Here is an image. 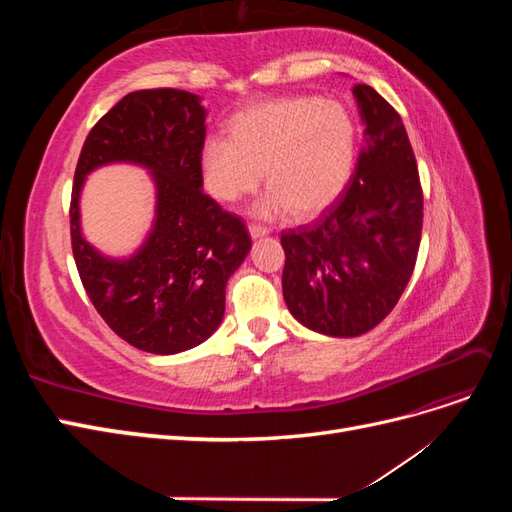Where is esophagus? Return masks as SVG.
<instances>
[{"label": "esophagus", "instance_id": "34e87169", "mask_svg": "<svg viewBox=\"0 0 512 512\" xmlns=\"http://www.w3.org/2000/svg\"><path fill=\"white\" fill-rule=\"evenodd\" d=\"M250 235L256 239V237H265V235H269V228L267 226H262V224H256V222H252L250 226Z\"/></svg>", "mask_w": 512, "mask_h": 512}]
</instances>
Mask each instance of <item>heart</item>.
I'll list each match as a JSON object with an SVG mask.
<instances>
[{
	"label": "heart",
	"mask_w": 512,
	"mask_h": 512,
	"mask_svg": "<svg viewBox=\"0 0 512 512\" xmlns=\"http://www.w3.org/2000/svg\"><path fill=\"white\" fill-rule=\"evenodd\" d=\"M356 149L354 123L342 104L294 96L254 104L228 121V138H209L200 164L209 192L237 203L265 177L262 213L288 209L314 218L344 190Z\"/></svg>",
	"instance_id": "heart-1"
}]
</instances>
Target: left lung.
<instances>
[{"label":"left lung","instance_id":"obj_1","mask_svg":"<svg viewBox=\"0 0 512 512\" xmlns=\"http://www.w3.org/2000/svg\"><path fill=\"white\" fill-rule=\"evenodd\" d=\"M352 94L365 138L350 181L314 222L280 237L290 314L333 337L363 335L393 312L423 230V188L404 121L374 87L356 83Z\"/></svg>","mask_w":512,"mask_h":512}]
</instances>
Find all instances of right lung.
I'll return each mask as SVG.
<instances>
[{"instance_id":"right-lung-1","label":"right lung","mask_w":512,"mask_h":512,"mask_svg":"<svg viewBox=\"0 0 512 512\" xmlns=\"http://www.w3.org/2000/svg\"><path fill=\"white\" fill-rule=\"evenodd\" d=\"M205 136L190 91H132L91 128L74 170L70 241L83 288L123 342L151 354L190 350L220 327L226 282L252 247L239 215L203 192ZM121 159L154 170L159 218L141 253L106 261L80 237L78 192L89 169Z\"/></svg>"}]
</instances>
